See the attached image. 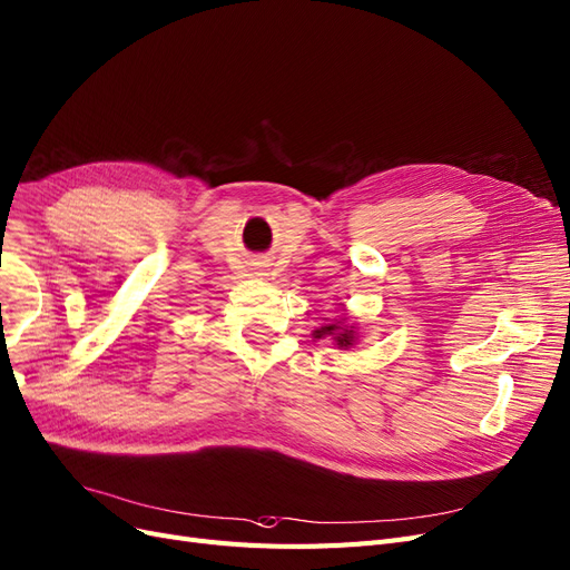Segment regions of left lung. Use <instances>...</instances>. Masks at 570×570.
<instances>
[{
    "instance_id": "obj_1",
    "label": "left lung",
    "mask_w": 570,
    "mask_h": 570,
    "mask_svg": "<svg viewBox=\"0 0 570 570\" xmlns=\"http://www.w3.org/2000/svg\"><path fill=\"white\" fill-rule=\"evenodd\" d=\"M314 338H331L335 345L338 347H343V350H347V347H352L354 345V341H356V331H354V326H347L345 322H331V324H326V326H322V328H317L312 333Z\"/></svg>"
}]
</instances>
